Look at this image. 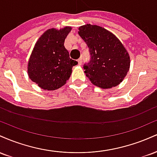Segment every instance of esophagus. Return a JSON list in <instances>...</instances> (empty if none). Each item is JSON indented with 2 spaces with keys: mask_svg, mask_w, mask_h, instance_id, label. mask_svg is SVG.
<instances>
[{
  "mask_svg": "<svg viewBox=\"0 0 157 157\" xmlns=\"http://www.w3.org/2000/svg\"><path fill=\"white\" fill-rule=\"evenodd\" d=\"M77 62H78V64L79 65H81V64H82V59L79 58L78 60H77Z\"/></svg>",
  "mask_w": 157,
  "mask_h": 157,
  "instance_id": "1",
  "label": "esophagus"
}]
</instances>
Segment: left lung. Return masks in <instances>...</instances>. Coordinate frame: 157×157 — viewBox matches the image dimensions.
I'll use <instances>...</instances> for the list:
<instances>
[{"label":"left lung","mask_w":157,"mask_h":157,"mask_svg":"<svg viewBox=\"0 0 157 157\" xmlns=\"http://www.w3.org/2000/svg\"><path fill=\"white\" fill-rule=\"evenodd\" d=\"M78 34L87 44L91 55L89 63L83 66L86 77L102 89L120 84L130 68V57L120 40L97 25L79 27Z\"/></svg>","instance_id":"8db88e82"}]
</instances>
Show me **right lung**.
Wrapping results in <instances>:
<instances>
[{
  "label": "right lung",
  "instance_id": "right-lung-1",
  "mask_svg": "<svg viewBox=\"0 0 157 157\" xmlns=\"http://www.w3.org/2000/svg\"><path fill=\"white\" fill-rule=\"evenodd\" d=\"M71 30L66 26L60 30L50 29L35 45L28 63V75L32 81L44 90L57 89L66 84L77 61L69 57L65 39Z\"/></svg>",
  "mask_w": 157,
  "mask_h": 157
}]
</instances>
